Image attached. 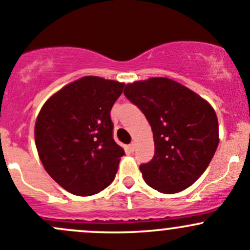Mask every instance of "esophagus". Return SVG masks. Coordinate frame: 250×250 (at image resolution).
Wrapping results in <instances>:
<instances>
[{"mask_svg":"<svg viewBox=\"0 0 250 250\" xmlns=\"http://www.w3.org/2000/svg\"><path fill=\"white\" fill-rule=\"evenodd\" d=\"M129 149H130V151H134V149H135V143H132V144H130V145H129Z\"/></svg>","mask_w":250,"mask_h":250,"instance_id":"1","label":"esophagus"}]
</instances>
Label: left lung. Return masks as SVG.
Wrapping results in <instances>:
<instances>
[{
	"label": "left lung",
	"mask_w": 250,
	"mask_h": 250,
	"mask_svg": "<svg viewBox=\"0 0 250 250\" xmlns=\"http://www.w3.org/2000/svg\"><path fill=\"white\" fill-rule=\"evenodd\" d=\"M125 96L144 112L153 132L154 156L140 165L145 182L164 194L190 187L207 169L219 144L211 104L167 78L128 83Z\"/></svg>",
	"instance_id": "1"
}]
</instances>
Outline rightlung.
Listing matches in <instances>:
<instances>
[{
  "label": "right lung",
  "instance_id": "right-lung-1",
  "mask_svg": "<svg viewBox=\"0 0 250 250\" xmlns=\"http://www.w3.org/2000/svg\"><path fill=\"white\" fill-rule=\"evenodd\" d=\"M125 83L83 77L44 103L35 141L44 169L78 196L99 193L114 181L125 149L112 138L110 111Z\"/></svg>",
  "mask_w": 250,
  "mask_h": 250
}]
</instances>
